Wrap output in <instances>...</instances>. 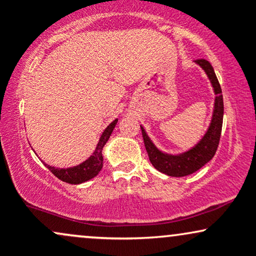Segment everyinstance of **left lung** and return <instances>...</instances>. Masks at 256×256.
Here are the masks:
<instances>
[{
  "label": "left lung",
  "mask_w": 256,
  "mask_h": 256,
  "mask_svg": "<svg viewBox=\"0 0 256 256\" xmlns=\"http://www.w3.org/2000/svg\"><path fill=\"white\" fill-rule=\"evenodd\" d=\"M195 62L198 64L204 70V72L207 73L208 78L210 79V83L213 85L214 92H216L212 122H210V128H208L204 138L190 150L179 155H170L158 150L156 146L152 144V140H149L144 128L140 126L143 140H144L146 152H148L152 165L158 171L165 173L167 176H171V177H184V176L192 174V173L198 171L208 161L212 160L216 149H218L220 134H222V116H224V102H222V88H220L218 78H216L210 61L204 60V58H200V60H196Z\"/></svg>",
  "instance_id": "8db88e82"
}]
</instances>
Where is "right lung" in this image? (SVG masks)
I'll list each match as a JSON object with an SVG mask.
<instances>
[{"label":"right lung","mask_w":256,"mask_h":256,"mask_svg":"<svg viewBox=\"0 0 256 256\" xmlns=\"http://www.w3.org/2000/svg\"><path fill=\"white\" fill-rule=\"evenodd\" d=\"M116 122H118V119L112 122L110 124L107 126V128L104 131L101 138H100L98 146H96L94 154L91 155L88 160H85L83 164H80V165L70 167V168H55V167L46 165V164H44V165L46 166V168H49V171H50L55 177H58L62 182H66V183L70 184H80L89 180L91 178L96 177V176L98 174V172L101 171L102 166H104L102 149H104L107 140H110L112 132H113L114 128H116Z\"/></svg>","instance_id":"1"}]
</instances>
